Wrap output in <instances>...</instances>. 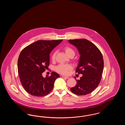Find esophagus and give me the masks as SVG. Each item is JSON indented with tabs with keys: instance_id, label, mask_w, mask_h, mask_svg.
<instances>
[{
	"instance_id": "esophagus-1",
	"label": "esophagus",
	"mask_w": 125,
	"mask_h": 125,
	"mask_svg": "<svg viewBox=\"0 0 125 125\" xmlns=\"http://www.w3.org/2000/svg\"><path fill=\"white\" fill-rule=\"evenodd\" d=\"M60 77L61 78H65V79H68L69 77H67V76H65L64 75H60Z\"/></svg>"
}]
</instances>
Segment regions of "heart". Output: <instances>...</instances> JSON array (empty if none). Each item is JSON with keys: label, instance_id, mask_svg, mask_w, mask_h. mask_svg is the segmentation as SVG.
Returning a JSON list of instances; mask_svg holds the SVG:
<instances>
[{"label": "heart", "instance_id": "1", "mask_svg": "<svg viewBox=\"0 0 125 125\" xmlns=\"http://www.w3.org/2000/svg\"><path fill=\"white\" fill-rule=\"evenodd\" d=\"M64 51L65 52L66 54L69 57L71 55H74L75 54V52L74 50L69 46H65L64 48ZM56 52H54L52 56V60H54L55 59ZM72 68V66L68 64H60L57 66L56 67L55 70L57 72L61 74H65L66 75L68 73L69 71L71 70Z\"/></svg>", "mask_w": 125, "mask_h": 125}]
</instances>
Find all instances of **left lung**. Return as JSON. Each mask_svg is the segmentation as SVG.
Segmentation results:
<instances>
[{"instance_id": "left-lung-1", "label": "left lung", "mask_w": 125, "mask_h": 125, "mask_svg": "<svg viewBox=\"0 0 125 125\" xmlns=\"http://www.w3.org/2000/svg\"><path fill=\"white\" fill-rule=\"evenodd\" d=\"M77 49L80 57L76 72L82 74L77 84L70 89L74 94L84 95L91 93L101 81L104 60L101 52L94 44L85 39L69 40Z\"/></svg>"}]
</instances>
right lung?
Returning a JSON list of instances; mask_svg holds the SVG:
<instances>
[{
	"label": "right lung",
	"instance_id": "add662e5",
	"mask_svg": "<svg viewBox=\"0 0 125 125\" xmlns=\"http://www.w3.org/2000/svg\"><path fill=\"white\" fill-rule=\"evenodd\" d=\"M63 40H38L23 49L18 60V70L21 82L26 91L33 96L41 97L53 89L58 73L43 77L42 73L50 64V54Z\"/></svg>",
	"mask_w": 125,
	"mask_h": 125
}]
</instances>
